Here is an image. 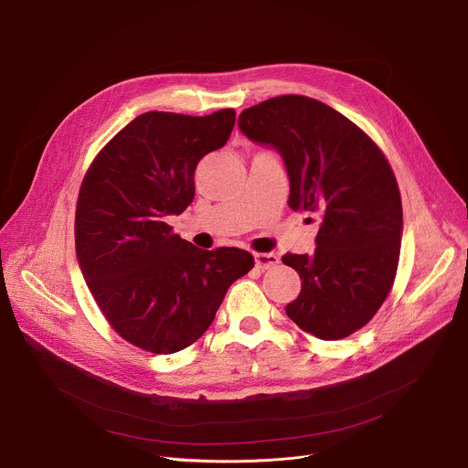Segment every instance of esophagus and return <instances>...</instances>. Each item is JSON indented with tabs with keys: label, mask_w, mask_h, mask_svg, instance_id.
Returning <instances> with one entry per match:
<instances>
[{
	"label": "esophagus",
	"mask_w": 468,
	"mask_h": 468,
	"mask_svg": "<svg viewBox=\"0 0 468 468\" xmlns=\"http://www.w3.org/2000/svg\"><path fill=\"white\" fill-rule=\"evenodd\" d=\"M254 261H256V267H258V269L265 271V269H271V267H274V265L278 263V256H274V254H265V252H258V254H254Z\"/></svg>",
	"instance_id": "obj_1"
}]
</instances>
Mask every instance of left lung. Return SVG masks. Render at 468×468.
Returning a JSON list of instances; mask_svg holds the SVG:
<instances>
[{
    "label": "left lung",
    "mask_w": 468,
    "mask_h": 468,
    "mask_svg": "<svg viewBox=\"0 0 468 468\" xmlns=\"http://www.w3.org/2000/svg\"><path fill=\"white\" fill-rule=\"evenodd\" d=\"M239 128L280 152L288 205L322 222L313 254L282 256L301 276L286 314L322 340L352 335L378 313L397 274L402 205L388 158L352 120L293 93L244 109Z\"/></svg>",
    "instance_id": "obj_1"
}]
</instances>
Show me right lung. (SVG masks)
Returning a JSON list of instances; mask_svg holds the SVG:
<instances>
[{
    "instance_id": "obj_1",
    "label": "right lung",
    "mask_w": 468,
    "mask_h": 468,
    "mask_svg": "<svg viewBox=\"0 0 468 468\" xmlns=\"http://www.w3.org/2000/svg\"><path fill=\"white\" fill-rule=\"evenodd\" d=\"M235 111H150L120 130L88 167L75 212L77 258L111 327L152 354L188 348L228 288L254 267L240 248L201 250L165 222L196 196V167L222 148Z\"/></svg>"
}]
</instances>
